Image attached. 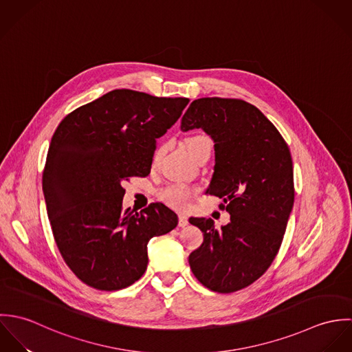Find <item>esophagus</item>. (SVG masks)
<instances>
[{
  "label": "esophagus",
  "mask_w": 352,
  "mask_h": 352,
  "mask_svg": "<svg viewBox=\"0 0 352 352\" xmlns=\"http://www.w3.org/2000/svg\"><path fill=\"white\" fill-rule=\"evenodd\" d=\"M188 225V218L184 214H179V226L184 228Z\"/></svg>",
  "instance_id": "34e87169"
}]
</instances>
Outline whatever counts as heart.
<instances>
[{
  "mask_svg": "<svg viewBox=\"0 0 352 352\" xmlns=\"http://www.w3.org/2000/svg\"><path fill=\"white\" fill-rule=\"evenodd\" d=\"M212 142L210 140V137L203 135V134H197L192 137H188L186 140V149L190 153V155L192 158H197V155L204 149H211ZM161 154V149L155 151L154 154V161H157V158ZM192 188H190L188 186L184 184H172L166 188H164L161 191V198L166 201L168 204L173 206V207H186L188 204V201L192 197Z\"/></svg>",
  "mask_w": 352,
  "mask_h": 352,
  "instance_id": "heart-1",
  "label": "heart"
}]
</instances>
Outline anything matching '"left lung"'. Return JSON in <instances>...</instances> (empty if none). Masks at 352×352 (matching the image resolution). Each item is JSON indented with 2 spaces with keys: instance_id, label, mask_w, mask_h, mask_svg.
<instances>
[{
  "instance_id": "1",
  "label": "left lung",
  "mask_w": 352,
  "mask_h": 352,
  "mask_svg": "<svg viewBox=\"0 0 352 352\" xmlns=\"http://www.w3.org/2000/svg\"><path fill=\"white\" fill-rule=\"evenodd\" d=\"M203 129L214 140L215 165L207 194L222 198L230 222L190 218L203 244L188 257L201 285L217 293L248 287L272 264L294 204L290 149L276 127L240 99L201 98L182 118V130Z\"/></svg>"
}]
</instances>
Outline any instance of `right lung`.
I'll return each instance as SVG.
<instances>
[{
  "label": "right lung",
  "instance_id": "add662e5",
  "mask_svg": "<svg viewBox=\"0 0 352 352\" xmlns=\"http://www.w3.org/2000/svg\"><path fill=\"white\" fill-rule=\"evenodd\" d=\"M190 99L115 89L78 107L56 127L43 169V194L55 244L85 285L113 292L137 282L148 267V243L177 226L155 201L124 210L123 183L151 173L155 140L180 118Z\"/></svg>",
  "mask_w": 352,
  "mask_h": 352
}]
</instances>
